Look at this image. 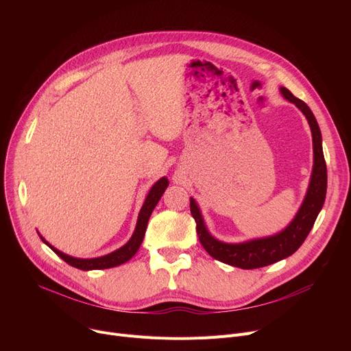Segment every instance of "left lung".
Segmentation results:
<instances>
[{"label": "left lung", "instance_id": "left-lung-1", "mask_svg": "<svg viewBox=\"0 0 351 351\" xmlns=\"http://www.w3.org/2000/svg\"><path fill=\"white\" fill-rule=\"evenodd\" d=\"M280 92L287 101L296 105L307 118L313 135V152H315V165H313V173L307 195L296 217L293 219V222L285 230L270 237L254 239V241L237 245L223 243L216 241L215 237L209 234L196 202L191 197V213L196 222V232L202 246L216 261L234 267L259 269L291 256L306 241V237L310 233L313 225H315L317 215L322 210L326 199L327 168L323 155L319 123L310 108L302 99L294 97L285 86L280 88Z\"/></svg>", "mask_w": 351, "mask_h": 351}]
</instances>
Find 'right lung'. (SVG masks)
<instances>
[{
    "label": "right lung",
    "mask_w": 351,
    "mask_h": 351,
    "mask_svg": "<svg viewBox=\"0 0 351 351\" xmlns=\"http://www.w3.org/2000/svg\"><path fill=\"white\" fill-rule=\"evenodd\" d=\"M169 182L166 178L159 179L155 185L152 186V189L147 193L146 199H145V204L139 212L138 216V222H136V228L135 232L132 234V237L129 239V242L122 246L121 249L109 253L106 256L102 257H95V259H77V257H71L60 250H57L55 247H52L48 242H45V239L43 236H40L43 239V242L49 246L55 253H57L64 262H66L68 265H71L72 267H77L81 270H99V269H109V267H115L119 266L125 262H128L129 259H132L134 254L138 252L142 241H143V236L146 232V226H147V220H149V216L152 213V210L155 209L156 204L159 202L160 196L163 195L165 189L168 188Z\"/></svg>",
    "instance_id": "right-lung-1"
}]
</instances>
